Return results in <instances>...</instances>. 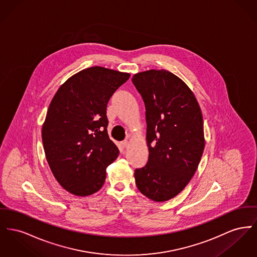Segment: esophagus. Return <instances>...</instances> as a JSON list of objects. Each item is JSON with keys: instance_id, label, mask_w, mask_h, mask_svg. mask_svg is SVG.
I'll return each instance as SVG.
<instances>
[{"instance_id": "34e87169", "label": "esophagus", "mask_w": 257, "mask_h": 257, "mask_svg": "<svg viewBox=\"0 0 257 257\" xmlns=\"http://www.w3.org/2000/svg\"><path fill=\"white\" fill-rule=\"evenodd\" d=\"M121 145H122V147H123V148H125V149H126V148H128V147H129V142H128V141H123V142L121 143Z\"/></svg>"}]
</instances>
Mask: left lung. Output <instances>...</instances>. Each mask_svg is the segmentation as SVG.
Here are the masks:
<instances>
[{"label":"left lung","instance_id":"1","mask_svg":"<svg viewBox=\"0 0 257 257\" xmlns=\"http://www.w3.org/2000/svg\"><path fill=\"white\" fill-rule=\"evenodd\" d=\"M132 82L146 106L149 160L135 170L138 189L156 202L177 196L194 176L204 148L203 116L188 86L165 70L139 73Z\"/></svg>","mask_w":257,"mask_h":257}]
</instances>
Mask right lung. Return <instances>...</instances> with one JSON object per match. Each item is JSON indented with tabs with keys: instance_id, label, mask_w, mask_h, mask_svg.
I'll list each match as a JSON object with an SVG mask.
<instances>
[{
	"instance_id": "1",
	"label": "right lung",
	"mask_w": 257,
	"mask_h": 257,
	"mask_svg": "<svg viewBox=\"0 0 257 257\" xmlns=\"http://www.w3.org/2000/svg\"><path fill=\"white\" fill-rule=\"evenodd\" d=\"M129 74L91 67L70 77L54 95L43 125L46 160L61 185L76 196L103 186L119 151L107 135L106 106Z\"/></svg>"
}]
</instances>
